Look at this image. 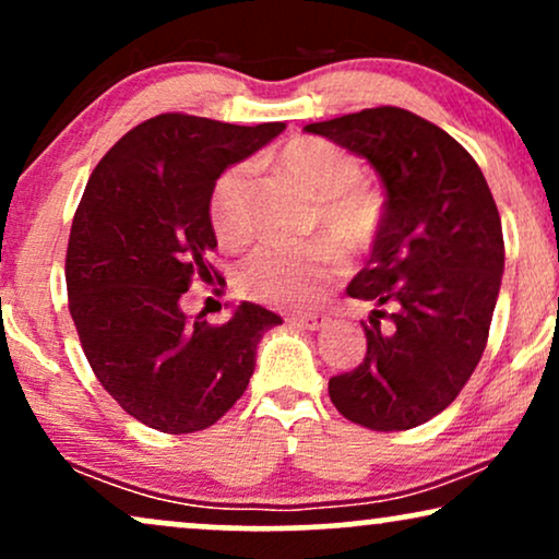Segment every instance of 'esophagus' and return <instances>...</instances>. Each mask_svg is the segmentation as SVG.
<instances>
[{"label":"esophagus","instance_id":"1","mask_svg":"<svg viewBox=\"0 0 559 559\" xmlns=\"http://www.w3.org/2000/svg\"><path fill=\"white\" fill-rule=\"evenodd\" d=\"M328 322H330L328 314H299L288 320V324H294V328H301V330H322L328 328Z\"/></svg>","mask_w":559,"mask_h":559}]
</instances>
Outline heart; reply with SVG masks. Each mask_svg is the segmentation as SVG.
Returning <instances> with one entry per match:
<instances>
[{
    "label": "heart",
    "mask_w": 559,
    "mask_h": 559,
    "mask_svg": "<svg viewBox=\"0 0 559 559\" xmlns=\"http://www.w3.org/2000/svg\"><path fill=\"white\" fill-rule=\"evenodd\" d=\"M288 178L314 195V222L345 250H361L377 231L381 203L366 186L358 157L324 139H294L275 157ZM211 224L218 242L242 247L255 231L250 167L235 165L216 180L211 193ZM343 271L335 245L265 242L239 267V288L275 307H307Z\"/></svg>",
    "instance_id": "1"
}]
</instances>
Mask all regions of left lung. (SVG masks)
Returning <instances> with one entry per match:
<instances>
[{
    "instance_id": "1",
    "label": "left lung",
    "mask_w": 559,
    "mask_h": 559,
    "mask_svg": "<svg viewBox=\"0 0 559 559\" xmlns=\"http://www.w3.org/2000/svg\"><path fill=\"white\" fill-rule=\"evenodd\" d=\"M304 131L364 157L386 190L369 263L345 288L373 304L369 350L330 379L332 405L371 430L423 426L483 358L506 263L496 201L469 152L409 110L381 105Z\"/></svg>"
}]
</instances>
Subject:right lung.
Segmentation results:
<instances>
[{"mask_svg":"<svg viewBox=\"0 0 559 559\" xmlns=\"http://www.w3.org/2000/svg\"><path fill=\"white\" fill-rule=\"evenodd\" d=\"M284 129L162 112L126 133L84 188L67 250L69 312L97 381L162 433L214 426L250 384L260 337L284 322L252 301L218 328L180 307L214 271L216 180Z\"/></svg>","mask_w":559,"mask_h":559,"instance_id":"right-lung-1","label":"right lung"}]
</instances>
